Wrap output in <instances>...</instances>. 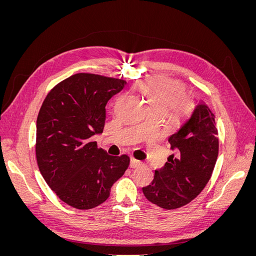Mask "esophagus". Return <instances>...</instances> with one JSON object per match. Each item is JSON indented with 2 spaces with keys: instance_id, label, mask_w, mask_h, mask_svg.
<instances>
[{
  "instance_id": "esophagus-1",
  "label": "esophagus",
  "mask_w": 256,
  "mask_h": 256,
  "mask_svg": "<svg viewBox=\"0 0 256 256\" xmlns=\"http://www.w3.org/2000/svg\"><path fill=\"white\" fill-rule=\"evenodd\" d=\"M141 164H142L141 161H138V160H136L134 158H131L130 159V166L131 168H138V166H140Z\"/></svg>"
}]
</instances>
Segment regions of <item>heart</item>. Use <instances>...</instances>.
Segmentation results:
<instances>
[{
  "label": "heart",
  "mask_w": 256,
  "mask_h": 256,
  "mask_svg": "<svg viewBox=\"0 0 256 256\" xmlns=\"http://www.w3.org/2000/svg\"><path fill=\"white\" fill-rule=\"evenodd\" d=\"M138 90L146 97L152 112H164L175 118H184L193 109L191 97L184 94V86L180 81L168 78H154L138 84Z\"/></svg>",
  "instance_id": "heart-1"
}]
</instances>
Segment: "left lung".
I'll return each mask as SVG.
<instances>
[{"instance_id":"8db88e82","label":"left lung","mask_w":256,"mask_h":256,"mask_svg":"<svg viewBox=\"0 0 256 256\" xmlns=\"http://www.w3.org/2000/svg\"><path fill=\"white\" fill-rule=\"evenodd\" d=\"M168 142L175 154L142 190L150 202L170 210L189 204L210 180L219 154L214 113L206 104H198Z\"/></svg>"}]
</instances>
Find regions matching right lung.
<instances>
[{"label":"right lung","mask_w":256,"mask_h":256,"mask_svg":"<svg viewBox=\"0 0 256 256\" xmlns=\"http://www.w3.org/2000/svg\"><path fill=\"white\" fill-rule=\"evenodd\" d=\"M126 83L95 74H72L49 92L38 113V168L54 193L74 208L102 204L129 166L127 154L110 156L92 142L104 131L106 102Z\"/></svg>","instance_id":"right-lung-1"}]
</instances>
